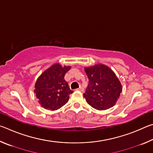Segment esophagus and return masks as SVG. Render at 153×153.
<instances>
[{
	"mask_svg": "<svg viewBox=\"0 0 153 153\" xmlns=\"http://www.w3.org/2000/svg\"><path fill=\"white\" fill-rule=\"evenodd\" d=\"M77 90H79V91H81V92H83L84 91V88H83L82 87V86H80L79 88H77V89H76Z\"/></svg>",
	"mask_w": 153,
	"mask_h": 153,
	"instance_id": "esophagus-1",
	"label": "esophagus"
}]
</instances>
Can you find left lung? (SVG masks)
I'll return each mask as SVG.
<instances>
[{"mask_svg":"<svg viewBox=\"0 0 153 153\" xmlns=\"http://www.w3.org/2000/svg\"><path fill=\"white\" fill-rule=\"evenodd\" d=\"M88 86L83 96L86 102L97 110L113 107L120 97L122 88L114 72L104 65L85 68Z\"/></svg>","mask_w":153,"mask_h":153,"instance_id":"left-lung-1","label":"left lung"}]
</instances>
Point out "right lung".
<instances>
[{"label": "right lung", "instance_id": "right-lung-1", "mask_svg": "<svg viewBox=\"0 0 153 153\" xmlns=\"http://www.w3.org/2000/svg\"><path fill=\"white\" fill-rule=\"evenodd\" d=\"M69 69L70 67L55 64L38 77L34 92L42 107L55 111L68 102L69 94L74 91L69 88L64 76Z\"/></svg>", "mask_w": 153, "mask_h": 153}]
</instances>
